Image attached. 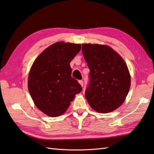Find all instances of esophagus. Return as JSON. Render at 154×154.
Returning a JSON list of instances; mask_svg holds the SVG:
<instances>
[{"instance_id":"1","label":"esophagus","mask_w":154,"mask_h":154,"mask_svg":"<svg viewBox=\"0 0 154 154\" xmlns=\"http://www.w3.org/2000/svg\"><path fill=\"white\" fill-rule=\"evenodd\" d=\"M78 82H79V84H80V85L81 86H83V85H84V82H83L82 80H79V81H78Z\"/></svg>"}]
</instances>
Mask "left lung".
<instances>
[{
	"instance_id": "8db88e82",
	"label": "left lung",
	"mask_w": 154,
	"mask_h": 154,
	"mask_svg": "<svg viewBox=\"0 0 154 154\" xmlns=\"http://www.w3.org/2000/svg\"><path fill=\"white\" fill-rule=\"evenodd\" d=\"M82 54L90 69L85 97L92 109L107 113L119 108L125 100L131 76L122 57L111 48L82 44Z\"/></svg>"
}]
</instances>
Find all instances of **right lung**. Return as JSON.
I'll return each mask as SVG.
<instances>
[{
  "label": "right lung",
  "instance_id": "obj_1",
  "mask_svg": "<svg viewBox=\"0 0 154 154\" xmlns=\"http://www.w3.org/2000/svg\"><path fill=\"white\" fill-rule=\"evenodd\" d=\"M80 44L57 42L43 51L32 65L28 89L36 106L50 117L62 115L82 86L72 77L69 65Z\"/></svg>",
  "mask_w": 154,
  "mask_h": 154
}]
</instances>
